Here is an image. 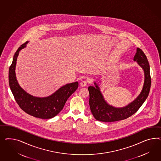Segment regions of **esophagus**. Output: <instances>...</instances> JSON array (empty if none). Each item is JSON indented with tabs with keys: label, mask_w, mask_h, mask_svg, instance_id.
Listing matches in <instances>:
<instances>
[{
	"label": "esophagus",
	"mask_w": 161,
	"mask_h": 161,
	"mask_svg": "<svg viewBox=\"0 0 161 161\" xmlns=\"http://www.w3.org/2000/svg\"><path fill=\"white\" fill-rule=\"evenodd\" d=\"M87 83H88V82H87V80H84L80 83V86L81 87H86L87 86Z\"/></svg>",
	"instance_id": "esophagus-1"
}]
</instances>
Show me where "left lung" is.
I'll return each instance as SVG.
<instances>
[{
  "label": "left lung",
  "mask_w": 161,
  "mask_h": 161,
  "mask_svg": "<svg viewBox=\"0 0 161 161\" xmlns=\"http://www.w3.org/2000/svg\"><path fill=\"white\" fill-rule=\"evenodd\" d=\"M134 60L137 61L138 64L143 69L145 81L142 90L139 96L126 107L118 108L108 104L96 83H94L96 87H88L90 107L92 113L97 120L108 122L126 119L136 113L147 98L151 84L150 67L146 55L141 48H137Z\"/></svg>",
  "instance_id": "obj_1"
}]
</instances>
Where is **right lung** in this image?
<instances>
[{
    "instance_id": "1",
    "label": "right lung",
    "mask_w": 161,
    "mask_h": 161,
    "mask_svg": "<svg viewBox=\"0 0 161 161\" xmlns=\"http://www.w3.org/2000/svg\"><path fill=\"white\" fill-rule=\"evenodd\" d=\"M27 42L18 48L9 67V83L14 98L20 108L31 116L41 119H49L56 116L63 108L67 99L78 87V82L67 84L52 96L38 98L31 96L19 86L15 74V67L19 53L26 47Z\"/></svg>"
}]
</instances>
